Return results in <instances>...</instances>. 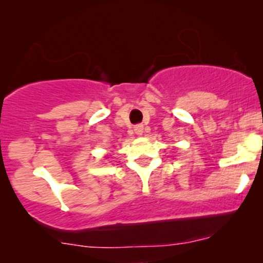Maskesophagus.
Masks as SVG:
<instances>
[{"instance_id":"34e87169","label":"esophagus","mask_w":263,"mask_h":263,"mask_svg":"<svg viewBox=\"0 0 263 263\" xmlns=\"http://www.w3.org/2000/svg\"><path fill=\"white\" fill-rule=\"evenodd\" d=\"M134 132H135L136 135H142V133H143V125H142V124L135 125V127H134Z\"/></svg>"}]
</instances>
